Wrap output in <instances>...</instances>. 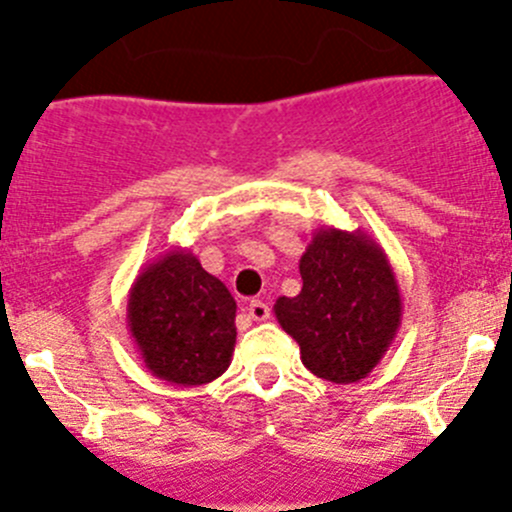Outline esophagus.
Wrapping results in <instances>:
<instances>
[{"label": "esophagus", "instance_id": "1", "mask_svg": "<svg viewBox=\"0 0 512 512\" xmlns=\"http://www.w3.org/2000/svg\"><path fill=\"white\" fill-rule=\"evenodd\" d=\"M247 315H250L252 321H267V318H270V305H267L265 300H250Z\"/></svg>", "mask_w": 512, "mask_h": 512}]
</instances>
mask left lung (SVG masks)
<instances>
[{"instance_id":"1","label":"left lung","mask_w":512,"mask_h":512,"mask_svg":"<svg viewBox=\"0 0 512 512\" xmlns=\"http://www.w3.org/2000/svg\"><path fill=\"white\" fill-rule=\"evenodd\" d=\"M303 288L275 300V318L305 369L353 384L376 369L401 326V293L379 242L361 229L321 227L300 257Z\"/></svg>"}]
</instances>
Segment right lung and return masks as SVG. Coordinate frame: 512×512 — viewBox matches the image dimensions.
Masks as SVG:
<instances>
[{"mask_svg":"<svg viewBox=\"0 0 512 512\" xmlns=\"http://www.w3.org/2000/svg\"><path fill=\"white\" fill-rule=\"evenodd\" d=\"M234 313L232 293L184 247L143 265L128 290V331L143 364L176 386L209 384L229 369Z\"/></svg>","mask_w":512,"mask_h":512,"instance_id":"right-lung-1","label":"right lung"}]
</instances>
